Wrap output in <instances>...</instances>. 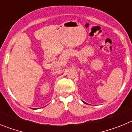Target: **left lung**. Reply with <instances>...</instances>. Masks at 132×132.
Masks as SVG:
<instances>
[{"label":"left lung","mask_w":132,"mask_h":132,"mask_svg":"<svg viewBox=\"0 0 132 132\" xmlns=\"http://www.w3.org/2000/svg\"><path fill=\"white\" fill-rule=\"evenodd\" d=\"M82 101V102H84V103H85V104H88V103H87V102H84V101Z\"/></svg>","instance_id":"8db88e82"}]
</instances>
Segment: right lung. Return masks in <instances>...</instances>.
Segmentation results:
<instances>
[{"label": "right lung", "instance_id": "obj_1", "mask_svg": "<svg viewBox=\"0 0 132 132\" xmlns=\"http://www.w3.org/2000/svg\"><path fill=\"white\" fill-rule=\"evenodd\" d=\"M35 109H37V108H35Z\"/></svg>", "mask_w": 132, "mask_h": 132}]
</instances>
